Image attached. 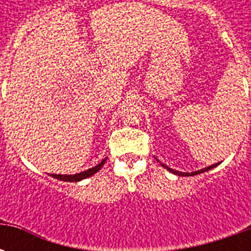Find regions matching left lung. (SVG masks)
Masks as SVG:
<instances>
[{
	"label": "left lung",
	"instance_id": "left-lung-1",
	"mask_svg": "<svg viewBox=\"0 0 251 251\" xmlns=\"http://www.w3.org/2000/svg\"><path fill=\"white\" fill-rule=\"evenodd\" d=\"M161 165H163L164 168H167V169H168V171H171V172H172V174H175V175H179V176H194V175L201 174V172H205V171H210V169H212V168H214V167H216L218 164H214V165H210V167H207V168H204V169H200V171H196V172H191V174H184V172H179V171H174V169L168 168V167H167V165H164V164H161Z\"/></svg>",
	"mask_w": 251,
	"mask_h": 251
}]
</instances>
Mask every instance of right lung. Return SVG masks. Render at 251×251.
Listing matches in <instances>:
<instances>
[{
  "label": "right lung",
  "instance_id": "add662e5",
  "mask_svg": "<svg viewBox=\"0 0 251 251\" xmlns=\"http://www.w3.org/2000/svg\"><path fill=\"white\" fill-rule=\"evenodd\" d=\"M104 161H106V158L102 160L98 165H95L94 168H90L87 171H84V172H80V174L76 175H51L52 177H55L57 180H63V181H79V180L86 179V177H90V176H93L94 174H97L99 169L103 167Z\"/></svg>",
  "mask_w": 251,
  "mask_h": 251
}]
</instances>
